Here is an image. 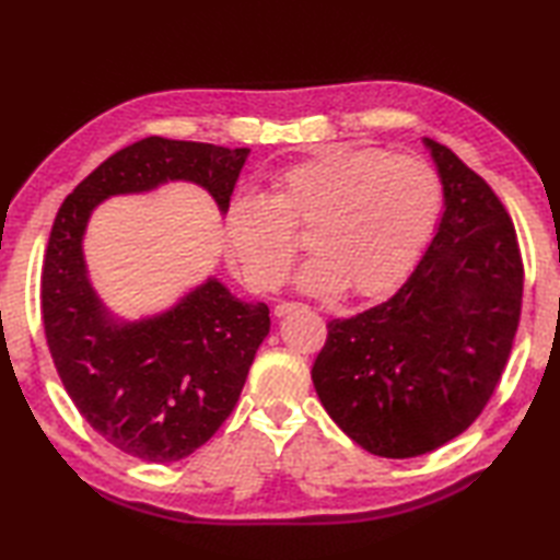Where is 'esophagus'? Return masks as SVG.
Masks as SVG:
<instances>
[{
	"mask_svg": "<svg viewBox=\"0 0 560 560\" xmlns=\"http://www.w3.org/2000/svg\"><path fill=\"white\" fill-rule=\"evenodd\" d=\"M295 307H301V303H287V301H283V303H279L277 307H273V315L283 317V315H289L291 311H295Z\"/></svg>",
	"mask_w": 560,
	"mask_h": 560,
	"instance_id": "1",
	"label": "esophagus"
}]
</instances>
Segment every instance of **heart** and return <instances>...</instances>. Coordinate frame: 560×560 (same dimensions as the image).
<instances>
[{
	"mask_svg": "<svg viewBox=\"0 0 560 560\" xmlns=\"http://www.w3.org/2000/svg\"><path fill=\"white\" fill-rule=\"evenodd\" d=\"M443 185L413 153L375 147H327L281 168L269 197H235L223 217V241L249 287L273 291L287 281L311 231L315 257L295 283L307 293L349 287L380 295L407 277L431 237Z\"/></svg>",
	"mask_w": 560,
	"mask_h": 560,
	"instance_id": "heart-1",
	"label": "heart"
}]
</instances>
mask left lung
Listing matches in <instances>:
<instances>
[{
  "mask_svg": "<svg viewBox=\"0 0 560 560\" xmlns=\"http://www.w3.org/2000/svg\"><path fill=\"white\" fill-rule=\"evenodd\" d=\"M445 211L401 289L331 319L313 365L319 401L353 443L407 459L467 431L501 380L522 311L515 225L489 183L423 139Z\"/></svg>",
  "mask_w": 560,
  "mask_h": 560,
  "instance_id": "1",
  "label": "left lung"
}]
</instances>
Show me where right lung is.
<instances>
[{"mask_svg":"<svg viewBox=\"0 0 560 560\" xmlns=\"http://www.w3.org/2000/svg\"><path fill=\"white\" fill-rule=\"evenodd\" d=\"M249 149L147 137L113 153L59 207L43 267V327L59 380L93 431L127 455L177 462L229 419L269 307L207 279L171 311L125 323L93 291L83 259L91 211L115 195L185 180L225 213Z\"/></svg>","mask_w":560,"mask_h":560,"instance_id":"obj_1","label":"right lung"}]
</instances>
